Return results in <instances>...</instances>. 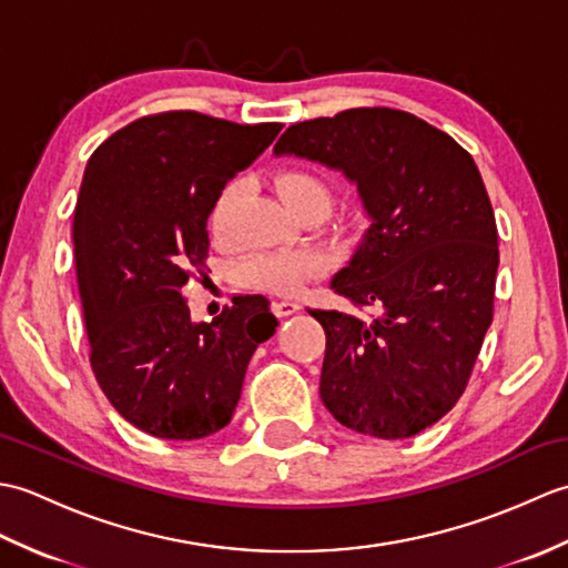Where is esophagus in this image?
I'll return each mask as SVG.
<instances>
[{"label":"esophagus","instance_id":"obj_1","mask_svg":"<svg viewBox=\"0 0 568 568\" xmlns=\"http://www.w3.org/2000/svg\"><path fill=\"white\" fill-rule=\"evenodd\" d=\"M300 310V303H293V300H275L273 312L277 317H291Z\"/></svg>","mask_w":568,"mask_h":568}]
</instances>
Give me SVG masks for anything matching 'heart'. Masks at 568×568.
<instances>
[{"mask_svg":"<svg viewBox=\"0 0 568 568\" xmlns=\"http://www.w3.org/2000/svg\"><path fill=\"white\" fill-rule=\"evenodd\" d=\"M275 192L285 202V207L297 216L305 212H322L329 207L332 192L324 180L307 171V168H285L275 175ZM246 195V183L241 178L229 183L216 195L210 212V232L216 244H229L234 239V220L239 204ZM324 268V256L315 248H285L263 251L239 263V281L258 291L275 295H293L310 277L320 275Z\"/></svg>","mask_w":568,"mask_h":568,"instance_id":"1","label":"heart"}]
</instances>
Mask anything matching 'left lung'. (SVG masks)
Segmentation results:
<instances>
[{
  "label": "left lung",
  "mask_w": 568,
  "mask_h": 568,
  "mask_svg": "<svg viewBox=\"0 0 568 568\" xmlns=\"http://www.w3.org/2000/svg\"><path fill=\"white\" fill-rule=\"evenodd\" d=\"M273 151L342 171L368 214L332 291L381 317L310 310L327 334L322 403L358 434L415 437L462 397L493 322L498 226L484 178L449 134L388 106L293 124Z\"/></svg>",
  "instance_id": "1"
}]
</instances>
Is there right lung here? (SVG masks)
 Returning <instances> with one entry per match:
<instances>
[{
  "label": "right lung",
  "instance_id": "add662e5",
  "mask_svg": "<svg viewBox=\"0 0 568 568\" xmlns=\"http://www.w3.org/2000/svg\"><path fill=\"white\" fill-rule=\"evenodd\" d=\"M281 129L161 112L119 129L84 168L72 241L90 364L116 413L153 437L226 427L253 352L277 327L258 295L195 324L183 287L204 275L220 190Z\"/></svg>",
  "mask_w": 568,
  "mask_h": 568
}]
</instances>
